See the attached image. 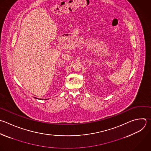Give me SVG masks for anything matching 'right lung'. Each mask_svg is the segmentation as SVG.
Listing matches in <instances>:
<instances>
[{
	"label": "right lung",
	"mask_w": 151,
	"mask_h": 151,
	"mask_svg": "<svg viewBox=\"0 0 151 151\" xmlns=\"http://www.w3.org/2000/svg\"><path fill=\"white\" fill-rule=\"evenodd\" d=\"M35 99H37V98H35ZM37 99H38V98H37ZM45 100H47V99H45Z\"/></svg>",
	"instance_id": "obj_1"
}]
</instances>
